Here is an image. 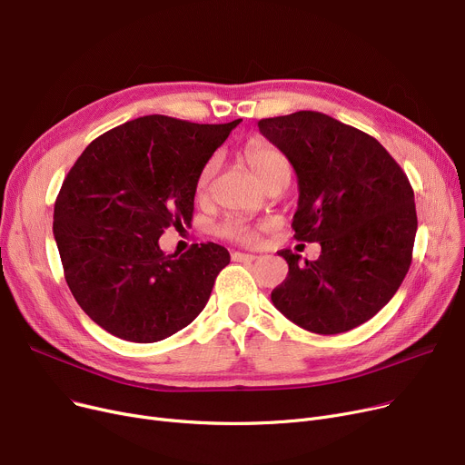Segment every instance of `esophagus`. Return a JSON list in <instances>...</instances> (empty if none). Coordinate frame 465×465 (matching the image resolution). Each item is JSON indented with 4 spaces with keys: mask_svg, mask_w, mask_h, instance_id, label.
Here are the masks:
<instances>
[{
    "mask_svg": "<svg viewBox=\"0 0 465 465\" xmlns=\"http://www.w3.org/2000/svg\"><path fill=\"white\" fill-rule=\"evenodd\" d=\"M258 256H254V254H244V252H233L232 254V260L233 262H242V263H251V262H254Z\"/></svg>",
    "mask_w": 465,
    "mask_h": 465,
    "instance_id": "1",
    "label": "esophagus"
}]
</instances>
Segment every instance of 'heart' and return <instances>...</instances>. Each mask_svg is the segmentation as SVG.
Instances as JSON below:
<instances>
[{
    "label": "heart",
    "instance_id": "heart-1",
    "mask_svg": "<svg viewBox=\"0 0 465 465\" xmlns=\"http://www.w3.org/2000/svg\"><path fill=\"white\" fill-rule=\"evenodd\" d=\"M242 157L246 163H249V166L258 173V177L267 184V187H272V184H278V183H284V184L290 183L292 164L284 154V151L278 149L274 143H271L263 138H254L242 147ZM216 166H219V161L213 157L200 170L198 179H196L198 198H203L209 193L211 181L216 173ZM216 233L226 237V239L239 241V242L256 241L254 226L242 219H237V216H230V219H226L219 228H216Z\"/></svg>",
    "mask_w": 465,
    "mask_h": 465
}]
</instances>
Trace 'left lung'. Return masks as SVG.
Listing matches in <instances>:
<instances>
[{
	"mask_svg": "<svg viewBox=\"0 0 465 465\" xmlns=\"http://www.w3.org/2000/svg\"><path fill=\"white\" fill-rule=\"evenodd\" d=\"M258 127L297 173L295 239L322 244L314 262L278 252L290 271L271 301L306 331H351L392 299L411 265L410 179L376 138L322 112L260 119Z\"/></svg>",
	"mask_w": 465,
	"mask_h": 465,
	"instance_id": "1",
	"label": "left lung"
}]
</instances>
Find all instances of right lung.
Segmentation results:
<instances>
[{"label":"right lung","instance_id":"right-lung-1","mask_svg":"<svg viewBox=\"0 0 465 465\" xmlns=\"http://www.w3.org/2000/svg\"><path fill=\"white\" fill-rule=\"evenodd\" d=\"M239 123L143 115L93 140L67 173L54 237L76 302L110 334L159 342L203 311L230 252L202 242L166 256L159 237L191 224L198 173Z\"/></svg>","mask_w":465,"mask_h":465}]
</instances>
